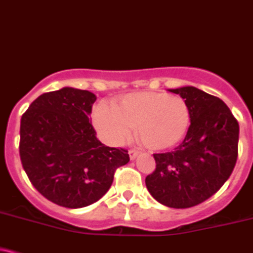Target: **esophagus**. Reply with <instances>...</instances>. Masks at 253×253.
Masks as SVG:
<instances>
[{
  "instance_id": "obj_1",
  "label": "esophagus",
  "mask_w": 253,
  "mask_h": 253,
  "mask_svg": "<svg viewBox=\"0 0 253 253\" xmlns=\"http://www.w3.org/2000/svg\"><path fill=\"white\" fill-rule=\"evenodd\" d=\"M128 154H129V159H131V160H134V159L138 156V154H139V150H137V149H129Z\"/></svg>"
}]
</instances>
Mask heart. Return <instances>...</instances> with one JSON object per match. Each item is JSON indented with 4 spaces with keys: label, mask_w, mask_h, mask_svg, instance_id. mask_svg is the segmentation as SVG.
<instances>
[{
    "label": "heart",
    "mask_w": 253,
    "mask_h": 253,
    "mask_svg": "<svg viewBox=\"0 0 253 253\" xmlns=\"http://www.w3.org/2000/svg\"><path fill=\"white\" fill-rule=\"evenodd\" d=\"M93 124L111 144H121L137 127V137L153 150L171 148L187 134L190 109L179 95L164 92H135L115 100L113 108L95 106Z\"/></svg>",
    "instance_id": "b5f03b06"
}]
</instances>
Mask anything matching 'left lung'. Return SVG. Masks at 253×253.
I'll list each match as a JSON object with an SVG mask.
<instances>
[{"label":"left lung","mask_w":253,"mask_h":253,"mask_svg":"<svg viewBox=\"0 0 253 253\" xmlns=\"http://www.w3.org/2000/svg\"><path fill=\"white\" fill-rule=\"evenodd\" d=\"M190 109V126L173 151L154 154L155 171L145 178L154 199L172 209H188L211 198L227 182L238 159L239 124L214 95L187 86L169 89Z\"/></svg>","instance_id":"8db88e82"}]
</instances>
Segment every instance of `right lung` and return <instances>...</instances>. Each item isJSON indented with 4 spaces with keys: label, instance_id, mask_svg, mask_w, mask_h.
<instances>
[{
    "label": "right lung",
    "instance_id": "right-lung-1",
    "mask_svg": "<svg viewBox=\"0 0 253 253\" xmlns=\"http://www.w3.org/2000/svg\"><path fill=\"white\" fill-rule=\"evenodd\" d=\"M97 97L64 87L36 98L20 121L19 154L31 184L52 203L80 209L109 190L126 149L102 144L89 122Z\"/></svg>",
    "mask_w": 253,
    "mask_h": 253
}]
</instances>
